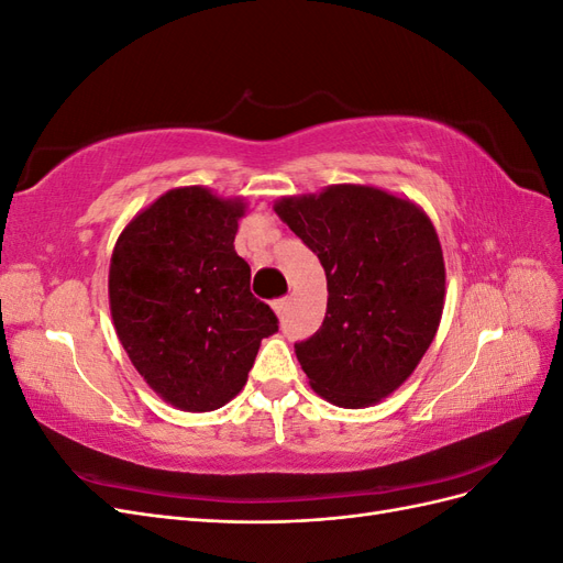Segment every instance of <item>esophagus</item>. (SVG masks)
Instances as JSON below:
<instances>
[{"mask_svg": "<svg viewBox=\"0 0 563 563\" xmlns=\"http://www.w3.org/2000/svg\"><path fill=\"white\" fill-rule=\"evenodd\" d=\"M286 308H288V298H279V300L272 302V310L277 312V317H279V319H284V314H286Z\"/></svg>", "mask_w": 563, "mask_h": 563, "instance_id": "esophagus-1", "label": "esophagus"}]
</instances>
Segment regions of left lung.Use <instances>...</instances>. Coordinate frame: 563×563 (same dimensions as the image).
<instances>
[{
    "instance_id": "left-lung-1",
    "label": "left lung",
    "mask_w": 563,
    "mask_h": 563,
    "mask_svg": "<svg viewBox=\"0 0 563 563\" xmlns=\"http://www.w3.org/2000/svg\"><path fill=\"white\" fill-rule=\"evenodd\" d=\"M327 272V317L296 356L321 399L364 408L399 389L437 335L446 267L418 203L373 185H329L275 201Z\"/></svg>"
}]
</instances>
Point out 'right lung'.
<instances>
[{
  "label": "right lung",
  "mask_w": 563,
  "mask_h": 563,
  "mask_svg": "<svg viewBox=\"0 0 563 563\" xmlns=\"http://www.w3.org/2000/svg\"><path fill=\"white\" fill-rule=\"evenodd\" d=\"M246 207L203 185L176 187L135 213L112 251L119 343L150 389L180 411H216L240 395L261 340L279 331L234 251Z\"/></svg>",
  "instance_id": "add662e5"
}]
</instances>
